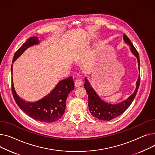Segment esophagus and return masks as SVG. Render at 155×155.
I'll return each instance as SVG.
<instances>
[{
  "mask_svg": "<svg viewBox=\"0 0 155 155\" xmlns=\"http://www.w3.org/2000/svg\"><path fill=\"white\" fill-rule=\"evenodd\" d=\"M75 86L76 87H79L81 86L82 85V81L79 78H76L75 80Z\"/></svg>",
  "mask_w": 155,
  "mask_h": 155,
  "instance_id": "34e87169",
  "label": "esophagus"
}]
</instances>
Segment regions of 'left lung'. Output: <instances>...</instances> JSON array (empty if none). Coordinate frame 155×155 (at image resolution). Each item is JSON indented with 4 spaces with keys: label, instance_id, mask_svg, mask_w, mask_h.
I'll use <instances>...</instances> for the list:
<instances>
[{
    "label": "left lung",
    "instance_id": "obj_1",
    "mask_svg": "<svg viewBox=\"0 0 155 155\" xmlns=\"http://www.w3.org/2000/svg\"><path fill=\"white\" fill-rule=\"evenodd\" d=\"M123 39L127 44L130 45L131 52L137 58L138 67L140 69V61L139 54L137 50L134 47L133 43L131 42L130 39L124 34L123 35ZM140 83V74L137 80V82H136V88L134 93L131 94L126 100H125L123 102H121V103H118L117 104H111L103 101L97 96L96 93L94 91V90L90 86V83L88 82L87 79L85 78L84 87L88 95V106L90 113L94 117L97 118V119L103 121H110L117 116H119L120 115L123 114L126 110V109L132 103L133 99L136 95V93L138 92Z\"/></svg>",
    "mask_w": 155,
    "mask_h": 155
}]
</instances>
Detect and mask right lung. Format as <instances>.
I'll return each mask as SVG.
<instances>
[{"instance_id":"obj_1","label":"right lung","mask_w":155,"mask_h":155,"mask_svg":"<svg viewBox=\"0 0 155 155\" xmlns=\"http://www.w3.org/2000/svg\"><path fill=\"white\" fill-rule=\"evenodd\" d=\"M39 44L38 38L31 37L27 39L18 49L14 56L12 62L19 58L29 47ZM12 74V65L11 66ZM12 92L17 104L27 115L36 121L42 123H52L62 117L66 109V103L68 94L74 89L72 77L61 81L51 93L43 99L35 103L25 102L15 93L12 77Z\"/></svg>"}]
</instances>
